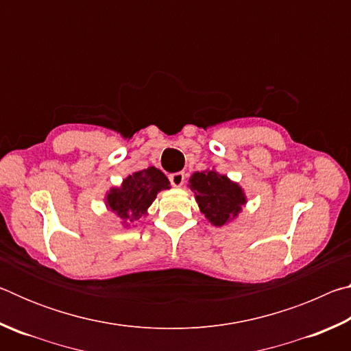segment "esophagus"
<instances>
[{
  "label": "esophagus",
  "instance_id": "esophagus-1",
  "mask_svg": "<svg viewBox=\"0 0 351 351\" xmlns=\"http://www.w3.org/2000/svg\"><path fill=\"white\" fill-rule=\"evenodd\" d=\"M169 180L173 187H181L182 184L186 182V173H184V171H176V173H171L169 176Z\"/></svg>",
  "mask_w": 351,
  "mask_h": 351
}]
</instances>
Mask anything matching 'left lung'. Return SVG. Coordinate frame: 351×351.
<instances>
[{
    "label": "left lung",
    "instance_id": "1",
    "mask_svg": "<svg viewBox=\"0 0 351 351\" xmlns=\"http://www.w3.org/2000/svg\"><path fill=\"white\" fill-rule=\"evenodd\" d=\"M189 182L199 210L213 226H223L230 218H235L241 206L246 204V197L239 184L215 170L197 171L190 176Z\"/></svg>",
    "mask_w": 351,
    "mask_h": 351
}]
</instances>
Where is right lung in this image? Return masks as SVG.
Returning a JSON list of instances; mask_svg holds the SVG:
<instances>
[{
  "label": "right lung",
  "mask_w": 351,
  "mask_h": 351,
  "mask_svg": "<svg viewBox=\"0 0 351 351\" xmlns=\"http://www.w3.org/2000/svg\"><path fill=\"white\" fill-rule=\"evenodd\" d=\"M164 189H170L167 176L156 167H148L125 178L121 187L111 189L106 195V206L123 224H132L145 215L158 192Z\"/></svg>",
  "instance_id": "1"
}]
</instances>
